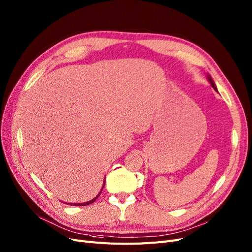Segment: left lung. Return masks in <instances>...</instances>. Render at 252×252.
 Segmentation results:
<instances>
[{
	"mask_svg": "<svg viewBox=\"0 0 252 252\" xmlns=\"http://www.w3.org/2000/svg\"><path fill=\"white\" fill-rule=\"evenodd\" d=\"M208 77H209V80H210V83H211V85H212V87H213V89L216 91V86H215V84H214V82H213V80L211 79V77H210V76H208Z\"/></svg>",
	"mask_w": 252,
	"mask_h": 252,
	"instance_id": "left-lung-1",
	"label": "left lung"
}]
</instances>
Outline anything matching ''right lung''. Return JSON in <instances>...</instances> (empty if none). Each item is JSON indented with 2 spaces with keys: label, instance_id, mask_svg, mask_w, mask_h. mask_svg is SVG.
I'll return each mask as SVG.
<instances>
[{
  "label": "right lung",
  "instance_id": "right-lung-1",
  "mask_svg": "<svg viewBox=\"0 0 252 252\" xmlns=\"http://www.w3.org/2000/svg\"><path fill=\"white\" fill-rule=\"evenodd\" d=\"M104 185H105V184H104ZM103 188H104V187H103ZM101 192H102V191H101ZM101 192H100V193H101ZM100 193H99V195H100ZM99 195L95 196V198H94V200H92V201H90V202H86V203H83V204L81 203V204H70V205H73V206H86V205H90V204L94 203L97 198H99Z\"/></svg>",
  "mask_w": 252,
  "mask_h": 252
}]
</instances>
